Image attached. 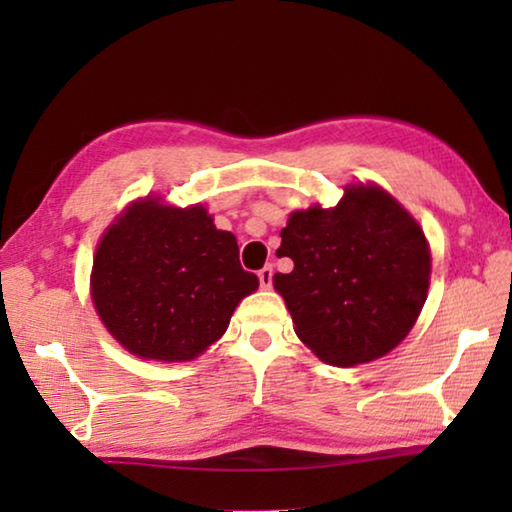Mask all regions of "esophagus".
Masks as SVG:
<instances>
[{
    "instance_id": "esophagus-1",
    "label": "esophagus",
    "mask_w": 512,
    "mask_h": 512,
    "mask_svg": "<svg viewBox=\"0 0 512 512\" xmlns=\"http://www.w3.org/2000/svg\"><path fill=\"white\" fill-rule=\"evenodd\" d=\"M257 277H259V287H262V289H271V287H273V266H271V264L264 266L262 271L257 273Z\"/></svg>"
}]
</instances>
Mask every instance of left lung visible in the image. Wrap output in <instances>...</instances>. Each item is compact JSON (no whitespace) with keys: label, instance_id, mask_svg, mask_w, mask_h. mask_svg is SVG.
I'll return each instance as SVG.
<instances>
[{"label":"left lung","instance_id":"obj_1","mask_svg":"<svg viewBox=\"0 0 512 512\" xmlns=\"http://www.w3.org/2000/svg\"><path fill=\"white\" fill-rule=\"evenodd\" d=\"M291 273L273 275L298 339L332 366L375 361L400 345L429 291L418 221L377 185H348L336 207L293 212L280 232Z\"/></svg>","mask_w":512,"mask_h":512}]
</instances>
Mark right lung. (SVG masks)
<instances>
[{"label":"right lung","instance_id":"obj_1","mask_svg":"<svg viewBox=\"0 0 512 512\" xmlns=\"http://www.w3.org/2000/svg\"><path fill=\"white\" fill-rule=\"evenodd\" d=\"M259 287L232 232L203 205L146 196L103 232L90 291L108 332L140 359L189 361L219 341L241 298Z\"/></svg>","mask_w":512,"mask_h":512}]
</instances>
